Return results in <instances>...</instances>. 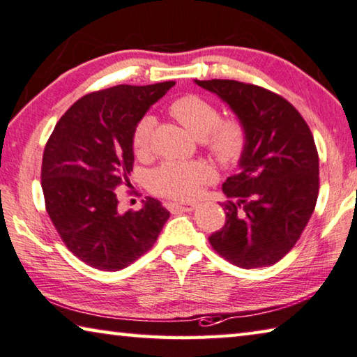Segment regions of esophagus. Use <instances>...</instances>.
<instances>
[{"mask_svg": "<svg viewBox=\"0 0 357 357\" xmlns=\"http://www.w3.org/2000/svg\"><path fill=\"white\" fill-rule=\"evenodd\" d=\"M197 208L195 203H169L168 209L174 214L178 213H188V211H194Z\"/></svg>", "mask_w": 357, "mask_h": 357, "instance_id": "obj_1", "label": "esophagus"}]
</instances>
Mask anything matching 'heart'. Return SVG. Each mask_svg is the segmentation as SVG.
<instances>
[{"label": "heart", "mask_w": 357, "mask_h": 357, "mask_svg": "<svg viewBox=\"0 0 357 357\" xmlns=\"http://www.w3.org/2000/svg\"><path fill=\"white\" fill-rule=\"evenodd\" d=\"M168 112L202 144L218 162H238L248 144V130L238 117L220 119L219 107L195 93L183 95L173 101ZM155 121L141 117L133 128L132 146L138 157L151 152ZM211 178V169L203 162H163L149 176L152 192L174 200H190L199 195L203 184Z\"/></svg>", "instance_id": "b5f03b06"}]
</instances>
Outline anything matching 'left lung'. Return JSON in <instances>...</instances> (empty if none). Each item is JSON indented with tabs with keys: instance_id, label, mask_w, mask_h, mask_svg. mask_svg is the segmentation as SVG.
<instances>
[{
	"instance_id": "8db88e82",
	"label": "left lung",
	"mask_w": 357,
	"mask_h": 357,
	"mask_svg": "<svg viewBox=\"0 0 357 357\" xmlns=\"http://www.w3.org/2000/svg\"><path fill=\"white\" fill-rule=\"evenodd\" d=\"M245 122L248 144L240 173L222 184L224 227L213 250L241 268L268 267L289 252L314 211L319 157L311 130L278 93L230 79L195 81Z\"/></svg>"
}]
</instances>
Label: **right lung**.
<instances>
[{"label":"right lung","mask_w":357,"mask_h":357,"mask_svg":"<svg viewBox=\"0 0 357 357\" xmlns=\"http://www.w3.org/2000/svg\"><path fill=\"white\" fill-rule=\"evenodd\" d=\"M173 81L121 86L79 98L56 122L43 154L41 185L61 241L93 268L117 271L148 252L169 213L155 199L119 211L116 188L133 169V128Z\"/></svg>","instance_id":"right-lung-1"}]
</instances>
